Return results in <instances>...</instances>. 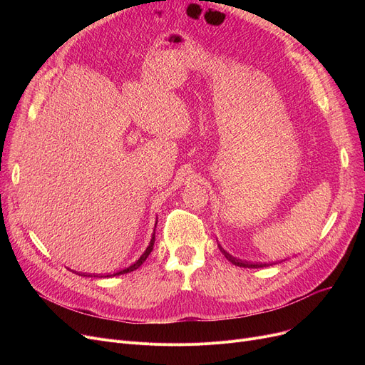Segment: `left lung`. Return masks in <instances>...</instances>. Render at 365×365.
<instances>
[{"label":"left lung","mask_w":365,"mask_h":365,"mask_svg":"<svg viewBox=\"0 0 365 365\" xmlns=\"http://www.w3.org/2000/svg\"><path fill=\"white\" fill-rule=\"evenodd\" d=\"M217 245H219V248H220V252L223 253V256H225L229 262H231L232 264H235V266H240V267H266V266H269L267 263H252V262H245V260L237 259V257L229 255L220 244H217Z\"/></svg>","instance_id":"8db88e82"}]
</instances>
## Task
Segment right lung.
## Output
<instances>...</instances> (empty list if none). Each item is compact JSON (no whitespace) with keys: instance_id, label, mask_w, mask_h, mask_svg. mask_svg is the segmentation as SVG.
Instances as JSON below:
<instances>
[{"instance_id":"obj_1","label":"right lung","mask_w":365,"mask_h":365,"mask_svg":"<svg viewBox=\"0 0 365 365\" xmlns=\"http://www.w3.org/2000/svg\"><path fill=\"white\" fill-rule=\"evenodd\" d=\"M157 226V225H155ZM153 242H155V232L152 234V238H150V242H149V245H148V248L145 250V253L139 257V260H136L134 262L131 266H128V267H125V269H123V271H120V272H117V274H113V275H108V277H115V275H123V274H128V272H133V271H136L138 267L148 259V256L150 255V252L153 250Z\"/></svg>"}]
</instances>
